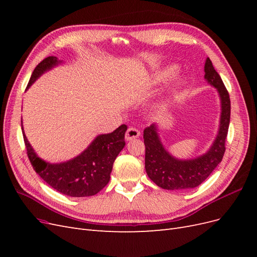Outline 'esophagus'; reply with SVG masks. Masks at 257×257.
I'll list each match as a JSON object with an SVG mask.
<instances>
[{
	"instance_id": "1",
	"label": "esophagus",
	"mask_w": 257,
	"mask_h": 257,
	"mask_svg": "<svg viewBox=\"0 0 257 257\" xmlns=\"http://www.w3.org/2000/svg\"><path fill=\"white\" fill-rule=\"evenodd\" d=\"M139 136H141V132H139L135 127H128L127 131L125 132V139H126V141H132V139L138 138Z\"/></svg>"
}]
</instances>
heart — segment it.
Wrapping results in <instances>:
<instances>
[{"instance_id": "heart-1", "label": "heart", "mask_w": 257, "mask_h": 257, "mask_svg": "<svg viewBox=\"0 0 257 257\" xmlns=\"http://www.w3.org/2000/svg\"><path fill=\"white\" fill-rule=\"evenodd\" d=\"M170 72H172V71H168V72H165V73H162V74L159 76V78H160V79H164V77H166Z\"/></svg>"}]
</instances>
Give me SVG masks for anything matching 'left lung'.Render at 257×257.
Returning a JSON list of instances; mask_svg holds the SVG:
<instances>
[{"mask_svg":"<svg viewBox=\"0 0 257 257\" xmlns=\"http://www.w3.org/2000/svg\"><path fill=\"white\" fill-rule=\"evenodd\" d=\"M205 78L219 91L222 105L219 134L206 154L188 161L177 160L161 144L155 124L144 131L146 172L148 177L162 189L189 190L196 188L206 180L223 159L230 120V99L221 76L217 74L209 58L205 64Z\"/></svg>","mask_w":257,"mask_h":257,"instance_id":"8db88e82","label":"left lung"}]
</instances>
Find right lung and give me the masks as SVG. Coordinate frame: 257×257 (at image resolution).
Wrapping results in <instances>:
<instances>
[{"label": "right lung", "instance_id": "right-lung-1", "mask_svg": "<svg viewBox=\"0 0 257 257\" xmlns=\"http://www.w3.org/2000/svg\"><path fill=\"white\" fill-rule=\"evenodd\" d=\"M58 63L56 57L44 59L33 71L27 89L43 73ZM126 130L125 124H122L110 134L97 136L80 155L61 164H49L38 158L25 133L23 141L31 165L46 183L64 195L87 197L95 195L109 182L113 162L125 146Z\"/></svg>", "mask_w": 257, "mask_h": 257}]
</instances>
